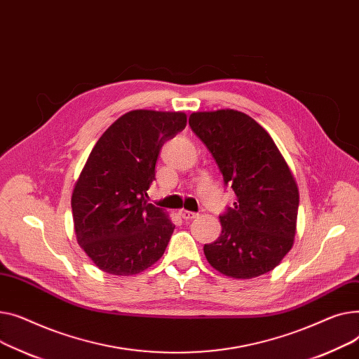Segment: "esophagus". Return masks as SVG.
<instances>
[{"instance_id": "34e87169", "label": "esophagus", "mask_w": 359, "mask_h": 359, "mask_svg": "<svg viewBox=\"0 0 359 359\" xmlns=\"http://www.w3.org/2000/svg\"><path fill=\"white\" fill-rule=\"evenodd\" d=\"M180 216H181L184 220H193V219H196L198 215L194 213V212H188V210H181Z\"/></svg>"}]
</instances>
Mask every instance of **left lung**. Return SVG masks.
Here are the masks:
<instances>
[{"label": "left lung", "instance_id": "1", "mask_svg": "<svg viewBox=\"0 0 359 359\" xmlns=\"http://www.w3.org/2000/svg\"><path fill=\"white\" fill-rule=\"evenodd\" d=\"M189 126L236 196L220 216V236L204 245L208 264L236 280L272 271L297 231L299 187L287 161L262 126L242 111H197Z\"/></svg>", "mask_w": 359, "mask_h": 359}]
</instances>
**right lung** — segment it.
Listing matches in <instances>:
<instances>
[{
    "mask_svg": "<svg viewBox=\"0 0 359 359\" xmlns=\"http://www.w3.org/2000/svg\"><path fill=\"white\" fill-rule=\"evenodd\" d=\"M187 126L182 111L133 110L105 130L75 182L71 205L79 246L111 276H135L154 265L175 229L147 203L162 144Z\"/></svg>",
    "mask_w": 359,
    "mask_h": 359,
    "instance_id": "1",
    "label": "right lung"
}]
</instances>
